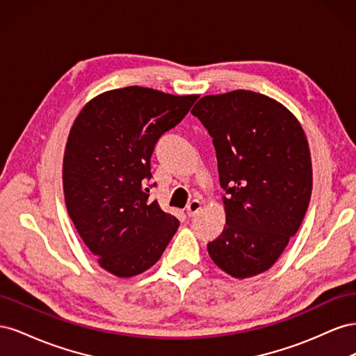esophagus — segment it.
Segmentation results:
<instances>
[{"label":"esophagus","instance_id":"1","mask_svg":"<svg viewBox=\"0 0 356 356\" xmlns=\"http://www.w3.org/2000/svg\"><path fill=\"white\" fill-rule=\"evenodd\" d=\"M202 209V202L200 200H193L188 203L187 207V215L188 217H195L196 213H199V211Z\"/></svg>","mask_w":356,"mask_h":356}]
</instances>
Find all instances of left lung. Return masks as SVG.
<instances>
[{"label":"left lung","instance_id":"left-lung-1","mask_svg":"<svg viewBox=\"0 0 356 356\" xmlns=\"http://www.w3.org/2000/svg\"><path fill=\"white\" fill-rule=\"evenodd\" d=\"M217 152L225 225L208 243L222 272L246 279L268 270L303 221L312 159L297 117L266 95L233 90L193 106Z\"/></svg>","mask_w":356,"mask_h":356}]
</instances>
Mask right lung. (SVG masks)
I'll list each match as a JSON object with an SVG mask.
<instances>
[{
	"label": "right lung",
	"instance_id": "add662e5",
	"mask_svg": "<svg viewBox=\"0 0 356 356\" xmlns=\"http://www.w3.org/2000/svg\"><path fill=\"white\" fill-rule=\"evenodd\" d=\"M197 98L129 86L95 96L72 123L62 165L67 211L99 266L117 277L148 270L178 230L174 215L149 200L145 181L159 138Z\"/></svg>",
	"mask_w": 356,
	"mask_h": 356
}]
</instances>
